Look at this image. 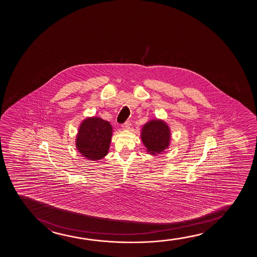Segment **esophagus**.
Wrapping results in <instances>:
<instances>
[{
  "label": "esophagus",
  "mask_w": 257,
  "mask_h": 257,
  "mask_svg": "<svg viewBox=\"0 0 257 257\" xmlns=\"http://www.w3.org/2000/svg\"><path fill=\"white\" fill-rule=\"evenodd\" d=\"M122 127H123V130H128L131 127L130 121H126L125 123H123V124H122Z\"/></svg>",
  "instance_id": "obj_1"
}]
</instances>
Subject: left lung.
<instances>
[{"label":"left lung","mask_w":257,"mask_h":257,"mask_svg":"<svg viewBox=\"0 0 257 257\" xmlns=\"http://www.w3.org/2000/svg\"><path fill=\"white\" fill-rule=\"evenodd\" d=\"M141 140L151 155L160 154L169 148L170 141L169 127L162 120H151L142 128Z\"/></svg>","instance_id":"8db88e82"}]
</instances>
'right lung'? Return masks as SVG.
Instances as JSON below:
<instances>
[{
  "mask_svg": "<svg viewBox=\"0 0 257 257\" xmlns=\"http://www.w3.org/2000/svg\"><path fill=\"white\" fill-rule=\"evenodd\" d=\"M112 136L111 124L100 117H88L81 123L76 138V148L90 161L103 158L108 154Z\"/></svg>",
  "mask_w": 257,
  "mask_h": 257,
  "instance_id": "right-lung-1",
  "label": "right lung"
}]
</instances>
